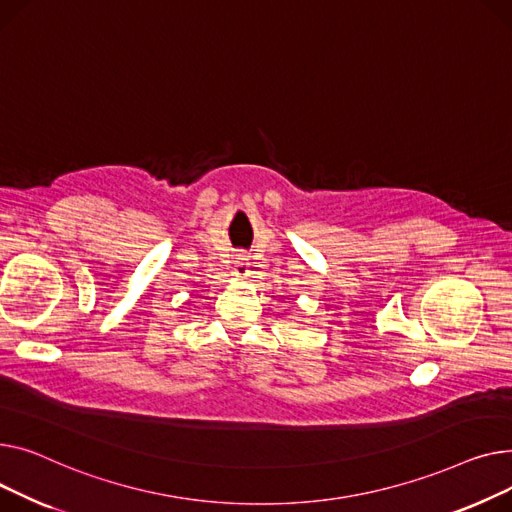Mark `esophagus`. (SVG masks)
Instances as JSON below:
<instances>
[{
    "label": "esophagus",
    "instance_id": "1",
    "mask_svg": "<svg viewBox=\"0 0 512 512\" xmlns=\"http://www.w3.org/2000/svg\"><path fill=\"white\" fill-rule=\"evenodd\" d=\"M250 275V258L246 254H237L235 258V277L246 279Z\"/></svg>",
    "mask_w": 512,
    "mask_h": 512
}]
</instances>
